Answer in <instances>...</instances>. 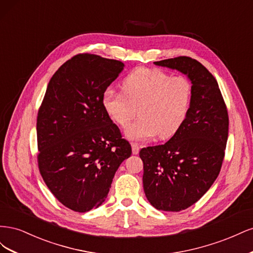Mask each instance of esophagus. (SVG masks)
I'll use <instances>...</instances> for the list:
<instances>
[{
	"label": "esophagus",
	"instance_id": "obj_1",
	"mask_svg": "<svg viewBox=\"0 0 253 253\" xmlns=\"http://www.w3.org/2000/svg\"><path fill=\"white\" fill-rule=\"evenodd\" d=\"M132 152H133V154L134 155H137V154H138V153H139V145L138 144H137V143H135V142H133L132 144Z\"/></svg>",
	"mask_w": 253,
	"mask_h": 253
}]
</instances>
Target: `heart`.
Here are the masks:
<instances>
[{
	"mask_svg": "<svg viewBox=\"0 0 253 253\" xmlns=\"http://www.w3.org/2000/svg\"><path fill=\"white\" fill-rule=\"evenodd\" d=\"M122 91L106 89L102 106L108 116L122 128L140 113L126 135L136 141H145L158 135L170 138L179 131L190 108V81L183 76H171L158 68L138 67L121 82Z\"/></svg>",
	"mask_w": 253,
	"mask_h": 253,
	"instance_id": "1",
	"label": "heart"
}]
</instances>
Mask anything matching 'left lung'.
<instances>
[{
	"mask_svg": "<svg viewBox=\"0 0 253 253\" xmlns=\"http://www.w3.org/2000/svg\"><path fill=\"white\" fill-rule=\"evenodd\" d=\"M177 70L192 83L190 108L179 131L165 144L143 148V190L157 210L178 212L200 201L219 174L229 117L217 81L197 60L176 57L154 62Z\"/></svg>",
	"mask_w": 253,
	"mask_h": 253,
	"instance_id": "8db88e82",
	"label": "left lung"
}]
</instances>
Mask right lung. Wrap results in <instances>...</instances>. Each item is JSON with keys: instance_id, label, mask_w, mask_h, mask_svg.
Listing matches in <instances>:
<instances>
[{"instance_id": "obj_1", "label": "right lung", "mask_w": 253, "mask_h": 253, "mask_svg": "<svg viewBox=\"0 0 253 253\" xmlns=\"http://www.w3.org/2000/svg\"><path fill=\"white\" fill-rule=\"evenodd\" d=\"M125 64L93 53L67 60L51 77L38 112V166L57 200L76 212L98 208L132 154L102 106Z\"/></svg>"}]
</instances>
